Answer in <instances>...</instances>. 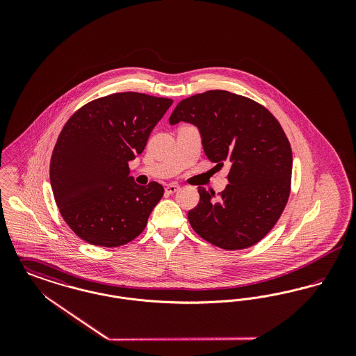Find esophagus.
I'll use <instances>...</instances> for the list:
<instances>
[{
  "mask_svg": "<svg viewBox=\"0 0 356 356\" xmlns=\"http://www.w3.org/2000/svg\"><path fill=\"white\" fill-rule=\"evenodd\" d=\"M179 189H180V186H177V184H168V186H165V192L167 193H176Z\"/></svg>",
  "mask_w": 356,
  "mask_h": 356,
  "instance_id": "1",
  "label": "esophagus"
}]
</instances>
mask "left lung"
<instances>
[{"instance_id": "left-lung-1", "label": "left lung", "mask_w": 356, "mask_h": 356, "mask_svg": "<svg viewBox=\"0 0 356 356\" xmlns=\"http://www.w3.org/2000/svg\"><path fill=\"white\" fill-rule=\"evenodd\" d=\"M197 127L207 157L229 165L219 199L200 186L188 212L193 231L211 244L235 251L266 236L288 202L292 151L279 121L263 105L227 90H208L179 102L170 118Z\"/></svg>"}]
</instances>
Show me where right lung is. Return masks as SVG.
Here are the masks:
<instances>
[{
    "mask_svg": "<svg viewBox=\"0 0 356 356\" xmlns=\"http://www.w3.org/2000/svg\"><path fill=\"white\" fill-rule=\"evenodd\" d=\"M172 102L113 93L85 104L64 125L51 153V186L63 219L86 243L119 247L144 231L164 188L136 184L128 163Z\"/></svg>",
    "mask_w": 356,
    "mask_h": 356,
    "instance_id": "right-lung-1",
    "label": "right lung"
}]
</instances>
